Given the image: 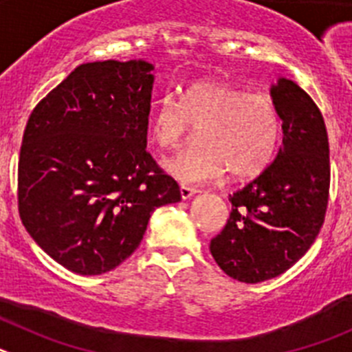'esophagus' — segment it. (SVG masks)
<instances>
[{
	"label": "esophagus",
	"mask_w": 352,
	"mask_h": 352,
	"mask_svg": "<svg viewBox=\"0 0 352 352\" xmlns=\"http://www.w3.org/2000/svg\"><path fill=\"white\" fill-rule=\"evenodd\" d=\"M194 194H197V190L192 188V186H185V185L179 186V195H182V199H185V201L186 199H190Z\"/></svg>",
	"instance_id": "1"
}]
</instances>
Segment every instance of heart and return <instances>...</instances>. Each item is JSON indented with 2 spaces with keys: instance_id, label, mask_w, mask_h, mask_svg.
Segmentation results:
<instances>
[{
  "instance_id": "heart-1",
  "label": "heart",
  "mask_w": 352,
  "mask_h": 352,
  "mask_svg": "<svg viewBox=\"0 0 352 352\" xmlns=\"http://www.w3.org/2000/svg\"><path fill=\"white\" fill-rule=\"evenodd\" d=\"M201 130V148L164 162V169L186 185L223 178H256L268 169L280 142L282 123L268 95L248 93L220 80H197L179 102L162 96L151 109L149 139L166 151L179 149Z\"/></svg>"
}]
</instances>
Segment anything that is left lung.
Listing matches in <instances>:
<instances>
[{
  "instance_id": "obj_1",
  "label": "left lung",
  "mask_w": 352,
  "mask_h": 352,
  "mask_svg": "<svg viewBox=\"0 0 352 352\" xmlns=\"http://www.w3.org/2000/svg\"><path fill=\"white\" fill-rule=\"evenodd\" d=\"M273 104L282 120V146L268 169L229 195L232 211L210 243L223 273L245 284L287 272L312 247L329 195V144L324 120L296 82L278 79Z\"/></svg>"
}]
</instances>
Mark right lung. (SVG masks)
Instances as JSON below:
<instances>
[{
    "label": "right lung",
    "mask_w": 352,
    "mask_h": 352,
    "mask_svg": "<svg viewBox=\"0 0 352 352\" xmlns=\"http://www.w3.org/2000/svg\"><path fill=\"white\" fill-rule=\"evenodd\" d=\"M153 65H79L36 104L23 135L19 214L47 256L79 275H102L139 247L178 183L146 151Z\"/></svg>",
    "instance_id": "add662e5"
}]
</instances>
